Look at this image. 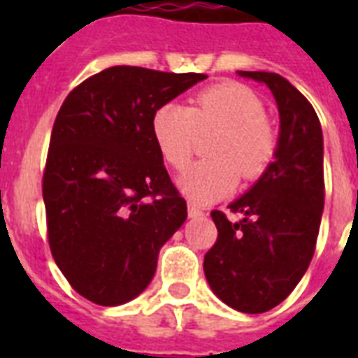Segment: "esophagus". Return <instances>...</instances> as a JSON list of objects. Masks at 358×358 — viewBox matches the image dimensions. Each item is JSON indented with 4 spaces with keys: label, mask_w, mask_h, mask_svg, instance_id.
Wrapping results in <instances>:
<instances>
[{
    "label": "esophagus",
    "mask_w": 358,
    "mask_h": 358,
    "mask_svg": "<svg viewBox=\"0 0 358 358\" xmlns=\"http://www.w3.org/2000/svg\"><path fill=\"white\" fill-rule=\"evenodd\" d=\"M187 213H189V217H199V215H202V210L199 206H195L193 202H189L187 204Z\"/></svg>",
    "instance_id": "obj_1"
}]
</instances>
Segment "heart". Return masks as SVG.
<instances>
[{"instance_id":"obj_1","label":"heart","mask_w":358,"mask_h":358,"mask_svg":"<svg viewBox=\"0 0 358 358\" xmlns=\"http://www.w3.org/2000/svg\"><path fill=\"white\" fill-rule=\"evenodd\" d=\"M215 134L208 156L180 176L191 201L204 204L229 195L243 180L266 173L277 152V135L266 119L264 103L249 87L223 81L191 98V106L163 103L152 117V135L163 159L176 171L189 163L199 135Z\"/></svg>"}]
</instances>
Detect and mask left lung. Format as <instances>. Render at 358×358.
I'll return each instance as SVG.
<instances>
[{"instance_id": "8db88e82", "label": "left lung", "mask_w": 358, "mask_h": 358, "mask_svg": "<svg viewBox=\"0 0 358 358\" xmlns=\"http://www.w3.org/2000/svg\"><path fill=\"white\" fill-rule=\"evenodd\" d=\"M271 89L280 115L275 162L230 212L213 210L217 241L204 256L213 294L247 314L280 305L308 269L325 204L322 124L310 102L275 72H239Z\"/></svg>"}]
</instances>
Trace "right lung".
Returning a JSON list of instances; mask_svg holds the SVG:
<instances>
[{
  "label": "right lung",
  "mask_w": 358,
  "mask_h": 358,
  "mask_svg": "<svg viewBox=\"0 0 358 358\" xmlns=\"http://www.w3.org/2000/svg\"><path fill=\"white\" fill-rule=\"evenodd\" d=\"M204 74L111 66L74 87L53 122L42 196L48 243L72 288L102 306L150 284L187 204L152 135L159 106Z\"/></svg>",
  "instance_id": "add662e5"
}]
</instances>
